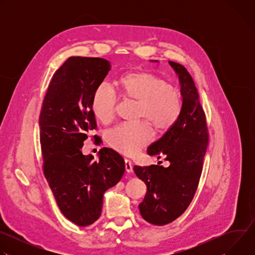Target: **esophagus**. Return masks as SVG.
Here are the masks:
<instances>
[{"mask_svg": "<svg viewBox=\"0 0 255 255\" xmlns=\"http://www.w3.org/2000/svg\"><path fill=\"white\" fill-rule=\"evenodd\" d=\"M125 169H126L127 172H132L133 171L132 162L129 159H125Z\"/></svg>", "mask_w": 255, "mask_h": 255, "instance_id": "1", "label": "esophagus"}]
</instances>
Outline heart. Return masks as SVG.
Segmentation results:
<instances>
[{
  "instance_id": "obj_1",
  "label": "heart",
  "mask_w": 255,
  "mask_h": 255,
  "mask_svg": "<svg viewBox=\"0 0 255 255\" xmlns=\"http://www.w3.org/2000/svg\"><path fill=\"white\" fill-rule=\"evenodd\" d=\"M118 88L129 101L138 103L137 124H122L107 134V142L116 151L132 156L152 140V127L158 132L168 131L181 111L178 91L164 79L149 71L127 72L118 81ZM118 98L106 84L98 86L92 98L94 116L103 124L111 122L117 111Z\"/></svg>"
}]
</instances>
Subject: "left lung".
<instances>
[{"label":"left lung","instance_id":"8db88e82","mask_svg":"<svg viewBox=\"0 0 255 255\" xmlns=\"http://www.w3.org/2000/svg\"><path fill=\"white\" fill-rule=\"evenodd\" d=\"M168 63L178 77L181 111L176 123L147 148V154L157 158L164 155L169 165L133 167L137 177L147 187L138 206L140 214L145 221L157 226L174 221L191 204L209 141L205 113L191 75L181 64Z\"/></svg>","mask_w":255,"mask_h":255}]
</instances>
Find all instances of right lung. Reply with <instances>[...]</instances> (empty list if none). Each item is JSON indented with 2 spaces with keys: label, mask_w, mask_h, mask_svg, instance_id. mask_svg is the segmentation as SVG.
I'll use <instances>...</instances> for the list:
<instances>
[{
  "label": "right lung",
  "mask_w": 255,
  "mask_h": 255,
  "mask_svg": "<svg viewBox=\"0 0 255 255\" xmlns=\"http://www.w3.org/2000/svg\"><path fill=\"white\" fill-rule=\"evenodd\" d=\"M110 69L104 58L69 57L48 86L39 118L47 183L64 217L81 227L99 219L105 192L125 171L123 157L112 149L102 148L97 161L82 152L88 134L97 128L94 92Z\"/></svg>",
  "instance_id": "obj_1"
}]
</instances>
